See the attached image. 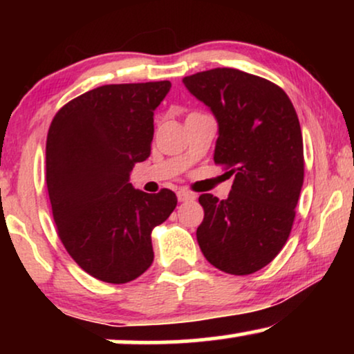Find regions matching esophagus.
Returning <instances> with one entry per match:
<instances>
[{
	"instance_id": "esophagus-1",
	"label": "esophagus",
	"mask_w": 354,
	"mask_h": 354,
	"mask_svg": "<svg viewBox=\"0 0 354 354\" xmlns=\"http://www.w3.org/2000/svg\"><path fill=\"white\" fill-rule=\"evenodd\" d=\"M177 198L180 203H187V201H193L195 200V195H193L192 192H187V190H180L177 193Z\"/></svg>"
}]
</instances>
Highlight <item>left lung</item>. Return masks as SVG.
I'll list each match as a JSON object with an SVG mask.
<instances>
[{"label":"left lung","instance_id":"8db88e82","mask_svg":"<svg viewBox=\"0 0 354 354\" xmlns=\"http://www.w3.org/2000/svg\"><path fill=\"white\" fill-rule=\"evenodd\" d=\"M217 120L214 162L234 174L227 200L200 196L196 240L205 258L232 275L268 266L287 243L304 177L303 137L287 93L230 67L182 80Z\"/></svg>","mask_w":354,"mask_h":354}]
</instances>
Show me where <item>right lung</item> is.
Returning <instances> with one entry per match:
<instances>
[{
	"instance_id": "add662e5",
	"label": "right lung",
	"mask_w": 354,
	"mask_h": 354,
	"mask_svg": "<svg viewBox=\"0 0 354 354\" xmlns=\"http://www.w3.org/2000/svg\"><path fill=\"white\" fill-rule=\"evenodd\" d=\"M171 82L103 85L57 111L46 138V185L62 245L91 277L127 283L154 259L151 232L176 193L135 190L130 172L151 153L154 109Z\"/></svg>"
}]
</instances>
